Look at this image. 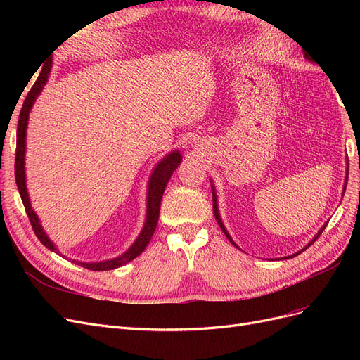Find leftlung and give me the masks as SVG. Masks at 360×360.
Returning <instances> with one entry per match:
<instances>
[{
	"label": "left lung",
	"instance_id": "1",
	"mask_svg": "<svg viewBox=\"0 0 360 360\" xmlns=\"http://www.w3.org/2000/svg\"><path fill=\"white\" fill-rule=\"evenodd\" d=\"M304 58H307L308 61H312V57H309V56H307V53H304ZM315 61V60H314ZM348 176V169L345 171V181H344V189H345V186H347V177ZM210 183H212V193H213V213H214V217H216V221H217V224H219V226H221V230L224 231V234L226 236V238H228V240H230L231 242V245H234L236 248H238L237 245H236V242L233 240V238H231V236L230 234H228V231H226V228H225V225H224V222H222V219H221V214H219V207H217V197H216V188H214V184H213V181L210 180ZM326 225H328V222H326L321 228H320V230H319V233L317 234H315L312 238H311V242L308 243V245H304V248H302L300 250H297V252L296 254H291V255H288V257H284V259H287V258H292V257H296V255H299V254H302L303 252V250H307L315 240H317V238L320 237V234L323 233V230H324V228H326Z\"/></svg>",
	"mask_w": 360,
	"mask_h": 360
}]
</instances>
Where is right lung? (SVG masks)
Listing matches in <instances>:
<instances>
[{
  "label": "right lung",
  "mask_w": 360,
  "mask_h": 360,
  "mask_svg": "<svg viewBox=\"0 0 360 360\" xmlns=\"http://www.w3.org/2000/svg\"><path fill=\"white\" fill-rule=\"evenodd\" d=\"M51 68H52V58L48 60V63L43 66L37 81L34 85L31 86L30 93L27 94L22 110H20L19 114V122H18V132H16V160H15V177H16V184L20 193V198H22L25 212L30 217V222L32 230H34L36 236L39 240L45 245L49 250L56 254H60V250L57 245L53 243L49 236L43 230V226L40 224V219L37 213L32 210L31 201L28 197V189H27V176H25V151H27V127H28V118L30 112L32 110V105H34L36 99L39 94L45 89V85L48 82V78L51 75ZM181 153L180 150H172L167 156H163L158 165L153 168V172L148 179L147 184V212H146V222L143 230H141L139 236L136 237V240L132 243L126 252L122 255H118L111 259H105V261H94V263H85V261H78V259H72L75 264H78L84 269L89 270H112L117 267H122L129 261L135 259L139 254L144 252V249L150 243L151 237H153V233L156 230V225L159 221V210H160V201H162V195L163 191H165L167 184L172 176V172L177 169L181 162ZM61 255V254H60ZM63 257V255H61Z\"/></svg>",
  "instance_id": "1"
}]
</instances>
